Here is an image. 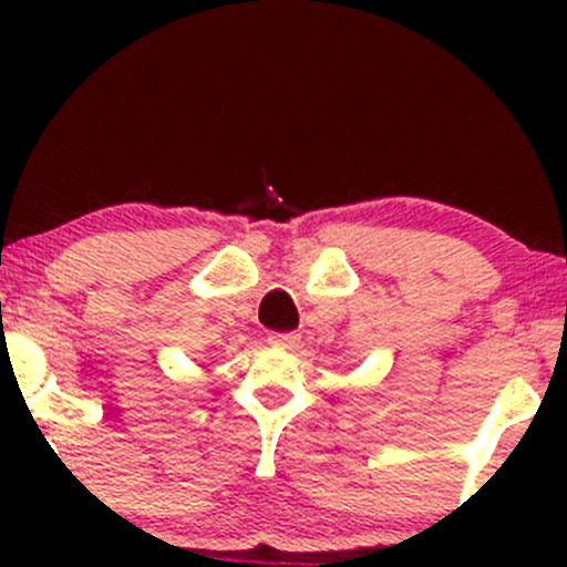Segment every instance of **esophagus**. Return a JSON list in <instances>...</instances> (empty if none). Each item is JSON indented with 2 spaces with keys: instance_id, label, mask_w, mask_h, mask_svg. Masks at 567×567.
<instances>
[{
  "instance_id": "34e87169",
  "label": "esophagus",
  "mask_w": 567,
  "mask_h": 567,
  "mask_svg": "<svg viewBox=\"0 0 567 567\" xmlns=\"http://www.w3.org/2000/svg\"><path fill=\"white\" fill-rule=\"evenodd\" d=\"M268 342L274 348H282V351H293V348H299V334H271Z\"/></svg>"
}]
</instances>
